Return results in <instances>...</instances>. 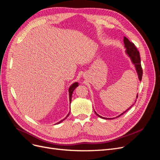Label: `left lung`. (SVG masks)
<instances>
[{
	"instance_id": "1",
	"label": "left lung",
	"mask_w": 160,
	"mask_h": 160,
	"mask_svg": "<svg viewBox=\"0 0 160 160\" xmlns=\"http://www.w3.org/2000/svg\"><path fill=\"white\" fill-rule=\"evenodd\" d=\"M123 42H124V47L125 49V53L128 55V56L130 58L131 61H132V63L134 65L135 68V71H136L137 73H138V79L139 81H141L142 79V75H143V71H142V65H141V59H140V56H139V52L138 51L137 48L135 47V45L133 44V42H131L128 38L124 37H123ZM138 94H137L136 95V99H138ZM136 101V99L135 100V103ZM134 105V103L129 107L126 111H123L122 113H121L120 115H119L118 116H117L116 118H118L119 116H121L122 115H123L124 113L126 112L128 110H129L132 106ZM95 114L99 117L101 119H115V118H103L102 116H100L99 115H98L95 111Z\"/></svg>"
}]
</instances>
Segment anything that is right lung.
Wrapping results in <instances>:
<instances>
[{
  "instance_id": "1",
  "label": "right lung",
  "mask_w": 160,
  "mask_h": 160,
  "mask_svg": "<svg viewBox=\"0 0 160 160\" xmlns=\"http://www.w3.org/2000/svg\"><path fill=\"white\" fill-rule=\"evenodd\" d=\"M78 85H79V83H77V82H75V83H72L70 87H69V103H71V98H72V93H73V91H74V90L75 89V88H77V87H78ZM69 115V113H68V115H67L66 117L65 118V119H63L62 120H61V122H58L57 123V124H59V123H61L62 122H63V121L68 117V116Z\"/></svg>"
}]
</instances>
